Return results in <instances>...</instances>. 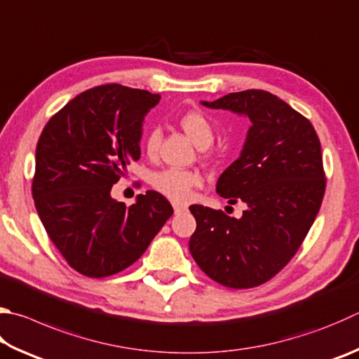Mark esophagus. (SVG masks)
<instances>
[{"mask_svg":"<svg viewBox=\"0 0 359 359\" xmlns=\"http://www.w3.org/2000/svg\"><path fill=\"white\" fill-rule=\"evenodd\" d=\"M187 210V207L185 205H179V204H174V213L177 215V213H180V212H185Z\"/></svg>","mask_w":359,"mask_h":359,"instance_id":"1","label":"esophagus"}]
</instances>
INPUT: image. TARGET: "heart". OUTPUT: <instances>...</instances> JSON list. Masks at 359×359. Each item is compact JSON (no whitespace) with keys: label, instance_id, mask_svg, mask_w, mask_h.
<instances>
[{"label":"heart","instance_id":"b5f03b06","mask_svg":"<svg viewBox=\"0 0 359 359\" xmlns=\"http://www.w3.org/2000/svg\"><path fill=\"white\" fill-rule=\"evenodd\" d=\"M180 127L185 133L196 142L199 147H207L212 144L215 138V127L204 111L201 109H188L179 117ZM161 140V132L158 128H151L144 136V151L149 157H154L158 151ZM202 175L193 169L168 168L154 174L152 187L163 196L174 202H187L193 198V193L202 185Z\"/></svg>","mask_w":359,"mask_h":359}]
</instances>
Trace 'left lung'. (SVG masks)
<instances>
[{
	"label": "left lung",
	"instance_id": "obj_1",
	"mask_svg": "<svg viewBox=\"0 0 359 359\" xmlns=\"http://www.w3.org/2000/svg\"><path fill=\"white\" fill-rule=\"evenodd\" d=\"M205 107L246 114L252 122L240 158L221 174L219 196L245 202L237 219L190 205L196 231L190 252L215 283L251 289L276 276L308 236L327 187L320 140L312 123L262 89L231 93Z\"/></svg>",
	"mask_w": 359,
	"mask_h": 359
}]
</instances>
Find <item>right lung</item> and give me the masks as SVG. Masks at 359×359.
<instances>
[{
  "instance_id": "1",
  "label": "right lung",
  "mask_w": 359,
  "mask_h": 359,
  "mask_svg": "<svg viewBox=\"0 0 359 359\" xmlns=\"http://www.w3.org/2000/svg\"><path fill=\"white\" fill-rule=\"evenodd\" d=\"M158 94L102 84L50 117L36 147L32 198L48 237L75 271L116 275L136 262L172 215L157 191L126 205L111 198L141 157V126Z\"/></svg>"
}]
</instances>
